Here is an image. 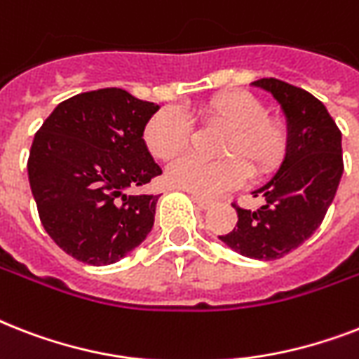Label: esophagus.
<instances>
[{"label":"esophagus","instance_id":"34e87169","mask_svg":"<svg viewBox=\"0 0 359 359\" xmlns=\"http://www.w3.org/2000/svg\"><path fill=\"white\" fill-rule=\"evenodd\" d=\"M191 201L196 203L199 208H203V210H207V208H210L214 205V199H210V197L197 196V194H191Z\"/></svg>","mask_w":359,"mask_h":359}]
</instances>
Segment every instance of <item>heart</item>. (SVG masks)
<instances>
[{
	"instance_id": "1",
	"label": "heart",
	"mask_w": 359,
	"mask_h": 359,
	"mask_svg": "<svg viewBox=\"0 0 359 359\" xmlns=\"http://www.w3.org/2000/svg\"><path fill=\"white\" fill-rule=\"evenodd\" d=\"M196 115L205 126L225 130L218 162L184 158L168 171L169 184L197 196H216L244 180L262 179L278 171L290 145L289 124L266 114V106L253 93L222 91L197 106ZM194 126L180 109L163 108L147 121L143 141L160 162H173L190 147Z\"/></svg>"
}]
</instances>
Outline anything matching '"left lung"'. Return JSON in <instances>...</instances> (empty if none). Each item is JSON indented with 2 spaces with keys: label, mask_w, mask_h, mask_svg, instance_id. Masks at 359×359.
<instances>
[{
  "label": "left lung",
  "mask_w": 359,
  "mask_h": 359,
  "mask_svg": "<svg viewBox=\"0 0 359 359\" xmlns=\"http://www.w3.org/2000/svg\"><path fill=\"white\" fill-rule=\"evenodd\" d=\"M262 87L281 104L290 130L287 158L270 182L253 191L257 210L238 207L236 227L219 240L240 255L272 261L304 244L323 224L343 175L341 130L311 93L276 78H261Z\"/></svg>",
  "instance_id": "1"
}]
</instances>
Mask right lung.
<instances>
[{"label":"right lung","instance_id":"1","mask_svg":"<svg viewBox=\"0 0 359 359\" xmlns=\"http://www.w3.org/2000/svg\"><path fill=\"white\" fill-rule=\"evenodd\" d=\"M154 102L119 87L80 93L53 109L27 160L42 227L74 259L104 266L151 233L160 196H134L162 169L143 141Z\"/></svg>","mask_w":359,"mask_h":359}]
</instances>
